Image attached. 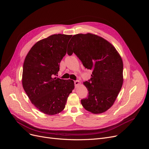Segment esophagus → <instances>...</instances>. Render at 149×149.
I'll return each instance as SVG.
<instances>
[{
  "label": "esophagus",
  "instance_id": "obj_1",
  "mask_svg": "<svg viewBox=\"0 0 149 149\" xmlns=\"http://www.w3.org/2000/svg\"><path fill=\"white\" fill-rule=\"evenodd\" d=\"M79 80H76V81H74V84H75V86H77V85H79Z\"/></svg>",
  "mask_w": 149,
  "mask_h": 149
}]
</instances>
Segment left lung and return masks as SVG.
<instances>
[{
	"label": "left lung",
	"instance_id": "1",
	"mask_svg": "<svg viewBox=\"0 0 149 149\" xmlns=\"http://www.w3.org/2000/svg\"><path fill=\"white\" fill-rule=\"evenodd\" d=\"M68 54L74 53L86 68L92 70L91 78L83 84L88 97L81 100L87 111L100 114L111 108L123 84V61L113 45L100 36L88 33L72 36Z\"/></svg>",
	"mask_w": 149,
	"mask_h": 149
}]
</instances>
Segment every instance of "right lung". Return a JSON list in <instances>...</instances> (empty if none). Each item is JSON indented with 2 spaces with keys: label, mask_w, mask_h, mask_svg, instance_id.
<instances>
[{
  "label": "right lung",
  "mask_w": 149,
  "mask_h": 149,
  "mask_svg": "<svg viewBox=\"0 0 149 149\" xmlns=\"http://www.w3.org/2000/svg\"><path fill=\"white\" fill-rule=\"evenodd\" d=\"M71 37L56 34L38 41L24 62L23 88L32 104L46 114L54 115L62 111L74 89L73 80L55 77Z\"/></svg>",
  "instance_id": "1"
}]
</instances>
